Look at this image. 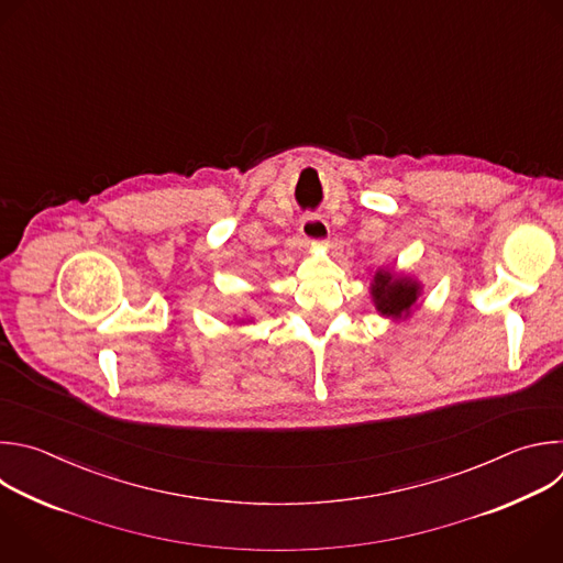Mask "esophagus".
<instances>
[{"instance_id":"obj_1","label":"esophagus","mask_w":563,"mask_h":563,"mask_svg":"<svg viewBox=\"0 0 563 563\" xmlns=\"http://www.w3.org/2000/svg\"><path fill=\"white\" fill-rule=\"evenodd\" d=\"M299 233H301V238L306 242L319 244V242H323L328 238L330 229H328L325 219H321L319 214H303L301 221H299Z\"/></svg>"}]
</instances>
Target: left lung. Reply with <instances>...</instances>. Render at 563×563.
Here are the masks:
<instances>
[{
  "instance_id": "left-lung-1",
  "label": "left lung",
  "mask_w": 563,
  "mask_h": 563,
  "mask_svg": "<svg viewBox=\"0 0 563 563\" xmlns=\"http://www.w3.org/2000/svg\"><path fill=\"white\" fill-rule=\"evenodd\" d=\"M373 297L382 314L401 317L404 312H410V306L417 299V284L395 279L390 273H377L373 284Z\"/></svg>"
}]
</instances>
